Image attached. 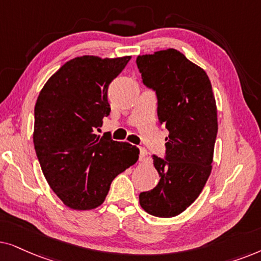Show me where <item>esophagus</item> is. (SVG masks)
<instances>
[{
  "label": "esophagus",
  "mask_w": 261,
  "mask_h": 261,
  "mask_svg": "<svg viewBox=\"0 0 261 261\" xmlns=\"http://www.w3.org/2000/svg\"><path fill=\"white\" fill-rule=\"evenodd\" d=\"M147 155H148L147 149H145V148H140V160H141V161H143V160L147 158Z\"/></svg>",
  "instance_id": "34e87169"
}]
</instances>
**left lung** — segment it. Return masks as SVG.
<instances>
[{"label":"left lung","instance_id":"left-lung-1","mask_svg":"<svg viewBox=\"0 0 261 261\" xmlns=\"http://www.w3.org/2000/svg\"><path fill=\"white\" fill-rule=\"evenodd\" d=\"M136 63L156 92L159 120L169 133L166 159L152 156L160 181L140 194V204L152 216L174 217L197 199L213 169L216 100L204 69L175 48L138 56Z\"/></svg>","mask_w":261,"mask_h":261}]
</instances>
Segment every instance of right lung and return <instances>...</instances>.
Wrapping results in <instances>:
<instances>
[{
  "instance_id": "obj_1",
  "label": "right lung",
  "mask_w": 261,
  "mask_h": 261,
  "mask_svg": "<svg viewBox=\"0 0 261 261\" xmlns=\"http://www.w3.org/2000/svg\"><path fill=\"white\" fill-rule=\"evenodd\" d=\"M131 56H81L45 83L34 107L33 143L51 190L72 210L101 205L111 182L138 160L137 147L96 135L111 112L110 83Z\"/></svg>"
}]
</instances>
